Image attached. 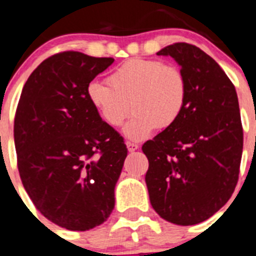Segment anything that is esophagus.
Masks as SVG:
<instances>
[{"mask_svg":"<svg viewBox=\"0 0 256 256\" xmlns=\"http://www.w3.org/2000/svg\"><path fill=\"white\" fill-rule=\"evenodd\" d=\"M126 146H128V152H135V150H138V149H139V145L135 144V142H126Z\"/></svg>","mask_w":256,"mask_h":256,"instance_id":"obj_1","label":"esophagus"}]
</instances>
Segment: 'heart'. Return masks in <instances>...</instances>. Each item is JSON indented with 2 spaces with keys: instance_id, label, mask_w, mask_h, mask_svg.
Wrapping results in <instances>:
<instances>
[{
  "instance_id": "heart-1",
  "label": "heart",
  "mask_w": 256,
  "mask_h": 256,
  "mask_svg": "<svg viewBox=\"0 0 256 256\" xmlns=\"http://www.w3.org/2000/svg\"><path fill=\"white\" fill-rule=\"evenodd\" d=\"M110 86L90 82L86 98L106 125L124 128L128 140L140 142L156 128H170L178 121L188 103V82L180 68L160 60L134 58L117 68L107 79Z\"/></svg>"
}]
</instances>
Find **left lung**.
<instances>
[{
  "instance_id": "left-lung-1",
  "label": "left lung",
  "mask_w": 256,
  "mask_h": 256,
  "mask_svg": "<svg viewBox=\"0 0 256 256\" xmlns=\"http://www.w3.org/2000/svg\"><path fill=\"white\" fill-rule=\"evenodd\" d=\"M188 82L182 116L142 145L149 160L145 182L154 210L180 226L208 220L236 188L244 134L236 89L204 50L188 43L167 46Z\"/></svg>"
}]
</instances>
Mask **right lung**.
<instances>
[{"label": "right lung", "instance_id": "right-lung-1", "mask_svg": "<svg viewBox=\"0 0 256 256\" xmlns=\"http://www.w3.org/2000/svg\"><path fill=\"white\" fill-rule=\"evenodd\" d=\"M114 58L62 52L25 82L14 139L20 178L50 222L70 231L102 224L114 208L128 148L89 104L86 86Z\"/></svg>", "mask_w": 256, "mask_h": 256}]
</instances>
